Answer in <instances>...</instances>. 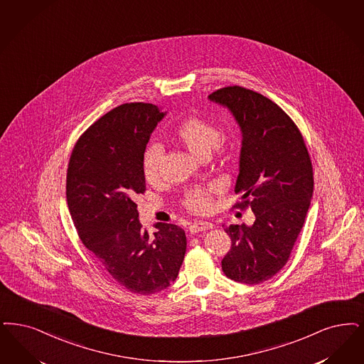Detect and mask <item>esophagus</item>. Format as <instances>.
Segmentation results:
<instances>
[{"instance_id": "34e87169", "label": "esophagus", "mask_w": 364, "mask_h": 364, "mask_svg": "<svg viewBox=\"0 0 364 364\" xmlns=\"http://www.w3.org/2000/svg\"><path fill=\"white\" fill-rule=\"evenodd\" d=\"M213 229V223L210 222H204V220H198V222H193L189 225L188 230L189 233L195 234L199 233V232H205V230H210Z\"/></svg>"}]
</instances>
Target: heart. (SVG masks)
Here are the masks:
<instances>
[{
    "mask_svg": "<svg viewBox=\"0 0 364 364\" xmlns=\"http://www.w3.org/2000/svg\"><path fill=\"white\" fill-rule=\"evenodd\" d=\"M220 130L218 126L203 117H191L184 119L177 124L173 131V139L181 147H184L189 154L199 160L210 157L211 151L215 150L220 159L230 160L233 157L235 144L230 139L219 140ZM161 156L160 146L150 145L146 149L142 159V171L146 181L156 184L160 180ZM213 187H198L191 189L184 196V207L189 213L204 214L211 205Z\"/></svg>",
    "mask_w": 364,
    "mask_h": 364,
    "instance_id": "b5f03b06",
    "label": "heart"
}]
</instances>
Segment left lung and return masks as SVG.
Wrapping results in <instances>:
<instances>
[{"mask_svg":"<svg viewBox=\"0 0 364 364\" xmlns=\"http://www.w3.org/2000/svg\"><path fill=\"white\" fill-rule=\"evenodd\" d=\"M208 99L230 109L242 132L235 208L250 207L255 223L225 229L232 247L222 271L234 282L259 284L286 265L313 196V166L296 124L277 104L247 87H225Z\"/></svg>","mask_w":364,"mask_h":364,"instance_id":"obj_1","label":"left lung"}]
</instances>
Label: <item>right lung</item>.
I'll use <instances>...</instances> for the list:
<instances>
[{"label": "right lung", "instance_id": "1", "mask_svg": "<svg viewBox=\"0 0 364 364\" xmlns=\"http://www.w3.org/2000/svg\"><path fill=\"white\" fill-rule=\"evenodd\" d=\"M164 115L149 102L114 108L78 138L66 176L80 240L117 283L141 295L175 282L187 247L184 230L172 223H157L159 232L150 237L134 202L145 193L142 159Z\"/></svg>", "mask_w": 364, "mask_h": 364}]
</instances>
